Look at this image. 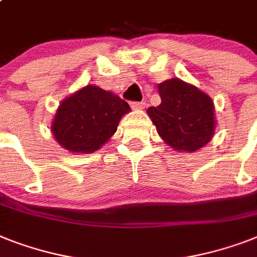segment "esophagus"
I'll return each instance as SVG.
<instances>
[{"label":"esophagus","instance_id":"34e87169","mask_svg":"<svg viewBox=\"0 0 257 257\" xmlns=\"http://www.w3.org/2000/svg\"><path fill=\"white\" fill-rule=\"evenodd\" d=\"M131 107L133 109H144V108L147 107V104L144 103V101H133V103H131Z\"/></svg>","mask_w":257,"mask_h":257}]
</instances>
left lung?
I'll list each match as a JSON object with an SVG mask.
<instances>
[{"mask_svg":"<svg viewBox=\"0 0 257 257\" xmlns=\"http://www.w3.org/2000/svg\"><path fill=\"white\" fill-rule=\"evenodd\" d=\"M158 92L161 104L148 108V114L161 139L182 152L204 147L215 131L211 97L178 78L160 83Z\"/></svg>","mask_w":257,"mask_h":257,"instance_id":"8db88e82","label":"left lung"}]
</instances>
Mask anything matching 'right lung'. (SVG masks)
Masks as SVG:
<instances>
[{"label":"right lung","instance_id":"add662e5","mask_svg":"<svg viewBox=\"0 0 257 257\" xmlns=\"http://www.w3.org/2000/svg\"><path fill=\"white\" fill-rule=\"evenodd\" d=\"M131 107L109 91L85 85L60 103L51 131L64 149L92 153L117 131L118 121Z\"/></svg>","mask_w":257,"mask_h":257}]
</instances>
